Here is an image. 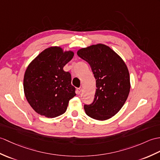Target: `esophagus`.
Here are the masks:
<instances>
[{
    "label": "esophagus",
    "instance_id": "34e87169",
    "mask_svg": "<svg viewBox=\"0 0 160 160\" xmlns=\"http://www.w3.org/2000/svg\"><path fill=\"white\" fill-rule=\"evenodd\" d=\"M81 91H82V88H78L76 89V92H77L78 94H80Z\"/></svg>",
    "mask_w": 160,
    "mask_h": 160
}]
</instances>
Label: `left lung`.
Returning <instances> with one entry per match:
<instances>
[{"mask_svg":"<svg viewBox=\"0 0 160 160\" xmlns=\"http://www.w3.org/2000/svg\"><path fill=\"white\" fill-rule=\"evenodd\" d=\"M77 54L90 65L96 80L93 102L84 104L85 112L104 121L114 116L124 105L130 90L129 74L121 58L103 44L82 48Z\"/></svg>","mask_w":160,"mask_h":160,"instance_id":"8db88e82","label":"left lung"}]
</instances>
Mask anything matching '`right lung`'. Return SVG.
<instances>
[{
    "label": "right lung",
    "instance_id": "1",
    "mask_svg": "<svg viewBox=\"0 0 160 160\" xmlns=\"http://www.w3.org/2000/svg\"><path fill=\"white\" fill-rule=\"evenodd\" d=\"M73 57L59 47L43 50L28 65L24 78V91L36 112L48 118L64 114L69 100L76 94L71 73L63 70Z\"/></svg>",
    "mask_w": 160,
    "mask_h": 160
}]
</instances>
